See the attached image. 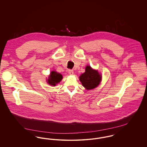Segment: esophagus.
Masks as SVG:
<instances>
[{
  "instance_id": "obj_1",
  "label": "esophagus",
  "mask_w": 147,
  "mask_h": 147,
  "mask_svg": "<svg viewBox=\"0 0 147 147\" xmlns=\"http://www.w3.org/2000/svg\"><path fill=\"white\" fill-rule=\"evenodd\" d=\"M68 72H69V74L70 75H73V73H74L73 70H71V69H69V70H68Z\"/></svg>"
}]
</instances>
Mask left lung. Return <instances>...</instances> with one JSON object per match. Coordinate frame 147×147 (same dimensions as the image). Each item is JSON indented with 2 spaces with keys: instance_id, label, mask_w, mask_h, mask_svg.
Listing matches in <instances>:
<instances>
[{
  "instance_id": "left-lung-1",
  "label": "left lung",
  "mask_w": 147,
  "mask_h": 147,
  "mask_svg": "<svg viewBox=\"0 0 147 147\" xmlns=\"http://www.w3.org/2000/svg\"><path fill=\"white\" fill-rule=\"evenodd\" d=\"M101 78V77L98 71L92 69L90 66L86 67L85 73L79 77L83 86L88 90L96 88L99 84Z\"/></svg>"
}]
</instances>
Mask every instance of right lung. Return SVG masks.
Listing matches in <instances>:
<instances>
[{"mask_svg":"<svg viewBox=\"0 0 147 147\" xmlns=\"http://www.w3.org/2000/svg\"><path fill=\"white\" fill-rule=\"evenodd\" d=\"M62 78L63 77L60 73L53 71L51 72L49 78L48 79V83L50 85L55 86L56 84L60 82V81L62 79Z\"/></svg>","mask_w":147,"mask_h":147,"instance_id":"right-lung-1","label":"right lung"}]
</instances>
